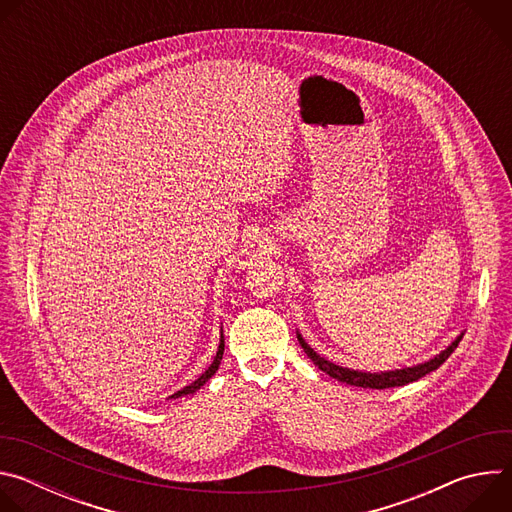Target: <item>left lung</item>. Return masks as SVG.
<instances>
[{
    "label": "left lung",
    "instance_id": "1",
    "mask_svg": "<svg viewBox=\"0 0 512 512\" xmlns=\"http://www.w3.org/2000/svg\"><path fill=\"white\" fill-rule=\"evenodd\" d=\"M464 334H460L446 350H442L440 354H435L433 358L421 362V364H413V367H405V369H395V371H381V373H367V371H354V369H346L340 367L336 362H330L328 358L320 356L298 332V340L304 348V352L312 358V362L320 371H324L326 375H330L332 379L346 383V385H354V387H362V389H389V387H403L407 383H413L421 377H425L427 373L440 369L442 364L448 360V356L458 348L460 340Z\"/></svg>",
    "mask_w": 512,
    "mask_h": 512
}]
</instances>
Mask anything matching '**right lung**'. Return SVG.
Returning a JSON list of instances; mask_svg holds the SVG:
<instances>
[{"instance_id": "1", "label": "right lung", "mask_w": 512, "mask_h": 512, "mask_svg": "<svg viewBox=\"0 0 512 512\" xmlns=\"http://www.w3.org/2000/svg\"><path fill=\"white\" fill-rule=\"evenodd\" d=\"M223 352H225V336H223V330H221V342H218V350H216V356H214V360H212V364L210 367L192 383V385H188V387H184V389H180L178 393H174L172 397L176 399V397H184V395H192V393H196L216 371H218V364H221V360H223Z\"/></svg>"}]
</instances>
